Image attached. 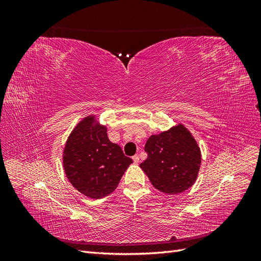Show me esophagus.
Returning a JSON list of instances; mask_svg holds the SVG:
<instances>
[{
	"label": "esophagus",
	"mask_w": 261,
	"mask_h": 261,
	"mask_svg": "<svg viewBox=\"0 0 261 261\" xmlns=\"http://www.w3.org/2000/svg\"><path fill=\"white\" fill-rule=\"evenodd\" d=\"M133 161L135 162V163H139V156H138V154H135L133 156Z\"/></svg>",
	"instance_id": "obj_1"
}]
</instances>
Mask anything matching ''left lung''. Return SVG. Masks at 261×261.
<instances>
[{
  "label": "left lung",
  "mask_w": 261,
  "mask_h": 261,
  "mask_svg": "<svg viewBox=\"0 0 261 261\" xmlns=\"http://www.w3.org/2000/svg\"><path fill=\"white\" fill-rule=\"evenodd\" d=\"M145 151L148 158L139 167L158 191L174 195L194 185L200 169L201 152L183 124L150 136Z\"/></svg>",
  "instance_id": "left-lung-1"
}]
</instances>
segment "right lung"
I'll list each match as a JSON object with an SVG mask.
<instances>
[{
    "label": "right lung",
    "instance_id": "1",
    "mask_svg": "<svg viewBox=\"0 0 261 261\" xmlns=\"http://www.w3.org/2000/svg\"><path fill=\"white\" fill-rule=\"evenodd\" d=\"M108 129L94 115L86 116L69 134L63 150V168L78 192L92 199L113 193L133 163L110 141Z\"/></svg>",
    "mask_w": 261,
    "mask_h": 261
}]
</instances>
